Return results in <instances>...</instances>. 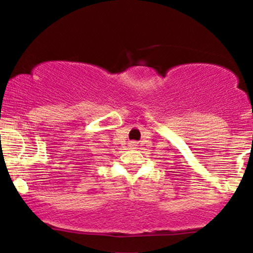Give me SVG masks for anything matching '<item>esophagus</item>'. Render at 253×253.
<instances>
[{
    "label": "esophagus",
    "instance_id": "esophagus-1",
    "mask_svg": "<svg viewBox=\"0 0 253 253\" xmlns=\"http://www.w3.org/2000/svg\"><path fill=\"white\" fill-rule=\"evenodd\" d=\"M132 145H135V143H133V144H132Z\"/></svg>",
    "mask_w": 253,
    "mask_h": 253
}]
</instances>
